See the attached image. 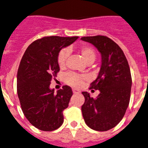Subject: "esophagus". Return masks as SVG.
<instances>
[{"label": "esophagus", "instance_id": "1", "mask_svg": "<svg viewBox=\"0 0 148 148\" xmlns=\"http://www.w3.org/2000/svg\"><path fill=\"white\" fill-rule=\"evenodd\" d=\"M72 91L74 94H77V93H80V92H79V90H77V89H73Z\"/></svg>", "mask_w": 148, "mask_h": 148}]
</instances>
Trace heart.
I'll return each mask as SVG.
<instances>
[{
	"mask_svg": "<svg viewBox=\"0 0 148 148\" xmlns=\"http://www.w3.org/2000/svg\"><path fill=\"white\" fill-rule=\"evenodd\" d=\"M71 49H63L59 52L58 55V64L59 67L63 68L66 66V59L69 54V50ZM79 52L80 53L81 56L83 58L84 61L88 64L89 63H93L96 57V53L95 49L90 46H82L79 49ZM65 81L67 84L71 86L79 87L82 86L84 81L85 80V77L75 74L73 72L67 73L64 77Z\"/></svg>",
	"mask_w": 148,
	"mask_h": 148,
	"instance_id": "1",
	"label": "heart"
}]
</instances>
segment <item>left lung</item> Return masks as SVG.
Wrapping results in <instances>:
<instances>
[{"label":"left lung","mask_w":148,"mask_h":148,"mask_svg":"<svg viewBox=\"0 0 148 148\" xmlns=\"http://www.w3.org/2000/svg\"><path fill=\"white\" fill-rule=\"evenodd\" d=\"M81 39L94 45L101 55L100 71L90 87L100 93L93 99L88 92H82V116L88 127L105 132L119 123L128 108L132 84L130 68L121 48L108 37L95 36Z\"/></svg>","instance_id":"8db88e82"}]
</instances>
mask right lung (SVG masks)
<instances>
[{"label":"right lung","mask_w":148,"mask_h":148,"mask_svg":"<svg viewBox=\"0 0 148 148\" xmlns=\"http://www.w3.org/2000/svg\"><path fill=\"white\" fill-rule=\"evenodd\" d=\"M77 38L44 37L30 44L22 58L17 71L18 98L25 118L39 130L52 132L63 124V112L69 106L72 90L64 85L54 93L49 85L60 71L59 52Z\"/></svg>","instance_id":"1"}]
</instances>
